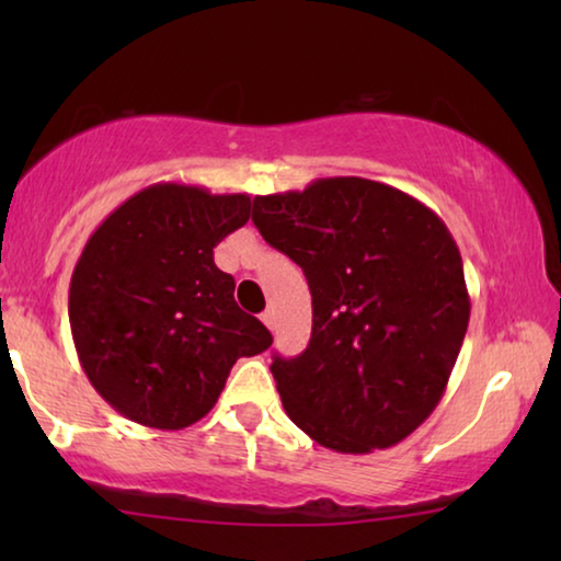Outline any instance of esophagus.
<instances>
[{
    "label": "esophagus",
    "instance_id": "1",
    "mask_svg": "<svg viewBox=\"0 0 561 561\" xmlns=\"http://www.w3.org/2000/svg\"><path fill=\"white\" fill-rule=\"evenodd\" d=\"M260 319H263V324L273 332V329H275V311L273 309H265L263 317H260Z\"/></svg>",
    "mask_w": 561,
    "mask_h": 561
}]
</instances>
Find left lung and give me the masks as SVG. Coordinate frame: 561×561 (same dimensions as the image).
<instances>
[{
  "label": "left lung",
  "mask_w": 561,
  "mask_h": 561,
  "mask_svg": "<svg viewBox=\"0 0 561 561\" xmlns=\"http://www.w3.org/2000/svg\"><path fill=\"white\" fill-rule=\"evenodd\" d=\"M252 221L311 290L309 347L271 365L288 419L344 455L396 447L442 401L470 321L455 237L419 198L357 175L255 196Z\"/></svg>",
  "instance_id": "8db88e82"
}]
</instances>
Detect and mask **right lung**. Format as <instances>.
Masks as SVG:
<instances>
[{"instance_id":"obj_1","label":"right lung","mask_w":561,"mask_h":561,"mask_svg":"<svg viewBox=\"0 0 561 561\" xmlns=\"http://www.w3.org/2000/svg\"><path fill=\"white\" fill-rule=\"evenodd\" d=\"M248 194L152 183L94 229L71 275L79 363L122 416L179 432L214 409L229 370L273 344L234 301L214 248L248 225Z\"/></svg>"}]
</instances>
